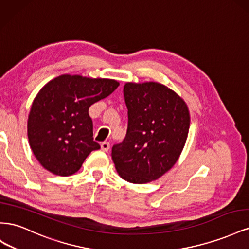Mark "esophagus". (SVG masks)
<instances>
[{
	"label": "esophagus",
	"mask_w": 249,
	"mask_h": 249,
	"mask_svg": "<svg viewBox=\"0 0 249 249\" xmlns=\"http://www.w3.org/2000/svg\"><path fill=\"white\" fill-rule=\"evenodd\" d=\"M101 147H102V150H104V152H108L109 148H110V143L109 142H102L101 144Z\"/></svg>",
	"instance_id": "34e87169"
}]
</instances>
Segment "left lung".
Instances as JSON below:
<instances>
[{
	"label": "left lung",
	"instance_id": "left-lung-1",
	"mask_svg": "<svg viewBox=\"0 0 249 249\" xmlns=\"http://www.w3.org/2000/svg\"><path fill=\"white\" fill-rule=\"evenodd\" d=\"M124 95L127 131L112 147V160L126 182L146 184L178 160L189 132V109L178 93L157 82H127Z\"/></svg>",
	"mask_w": 249,
	"mask_h": 249
}]
</instances>
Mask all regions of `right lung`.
Segmentation results:
<instances>
[{
	"label": "right lung",
	"instance_id": "obj_1",
	"mask_svg": "<svg viewBox=\"0 0 249 249\" xmlns=\"http://www.w3.org/2000/svg\"><path fill=\"white\" fill-rule=\"evenodd\" d=\"M119 86L112 79L61 74L37 93L28 117V138L41 166L56 176L76 173L101 146L93 140L89 107Z\"/></svg>",
	"mask_w": 249,
	"mask_h": 249
}]
</instances>
